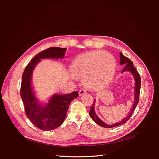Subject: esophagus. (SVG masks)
Here are the masks:
<instances>
[{"instance_id": "34e87169", "label": "esophagus", "mask_w": 159, "mask_h": 159, "mask_svg": "<svg viewBox=\"0 0 159 159\" xmlns=\"http://www.w3.org/2000/svg\"><path fill=\"white\" fill-rule=\"evenodd\" d=\"M86 93V90H85L84 89H81L80 91H79V95H83L84 94H85Z\"/></svg>"}]
</instances>
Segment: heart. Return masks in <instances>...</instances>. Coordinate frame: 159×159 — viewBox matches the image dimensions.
Returning a JSON list of instances; mask_svg holds the SVG:
<instances>
[{
	"instance_id": "1",
	"label": "heart",
	"mask_w": 159,
	"mask_h": 159,
	"mask_svg": "<svg viewBox=\"0 0 159 159\" xmlns=\"http://www.w3.org/2000/svg\"><path fill=\"white\" fill-rule=\"evenodd\" d=\"M70 70L77 78L84 79V85L91 90L107 88L111 81L116 62L114 57L104 51L81 55L72 62Z\"/></svg>"
}]
</instances>
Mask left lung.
Instances as JSON below:
<instances>
[{
    "label": "left lung",
    "mask_w": 159,
    "mask_h": 159,
    "mask_svg": "<svg viewBox=\"0 0 159 159\" xmlns=\"http://www.w3.org/2000/svg\"><path fill=\"white\" fill-rule=\"evenodd\" d=\"M120 64L125 66L124 68L123 69L122 72L125 71H129L131 73L133 76L134 80V101H133V106L130 110V111L127 114V116L121 119V121H120L117 123H115L114 124L111 125H108L107 123H104L102 119H101L98 116V115L96 114L95 111V105L96 102V99H94V102L93 103L92 106H91L90 111H89V115L90 117L92 118V119L94 121L95 123H97L99 125L102 126L103 127L105 128H112L114 127H117L119 125H123L131 117L132 115L134 109L136 108V106L139 103V93H140V89H141V78H140V75H139V73L137 71L135 68L133 66V63L131 60H129L128 57L126 56H125L121 52H120Z\"/></svg>",
    "instance_id": "obj_1"
}]
</instances>
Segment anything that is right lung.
<instances>
[{"label":"right lung","instance_id":"obj_1","mask_svg":"<svg viewBox=\"0 0 159 159\" xmlns=\"http://www.w3.org/2000/svg\"><path fill=\"white\" fill-rule=\"evenodd\" d=\"M66 48L52 47L38 53L33 57L24 71L20 96L25 105L26 115L34 125L44 131L54 130L63 123L70 103L78 97V91L69 94H54L46 102L37 98L32 84V73L43 59H63Z\"/></svg>","mask_w":159,"mask_h":159}]
</instances>
